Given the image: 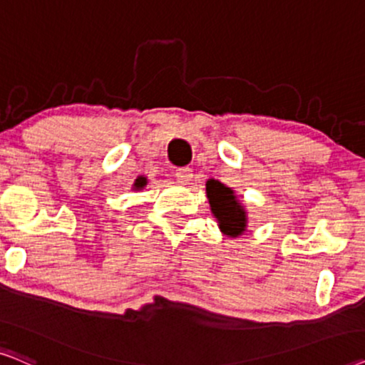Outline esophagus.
Instances as JSON below:
<instances>
[{
  "mask_svg": "<svg viewBox=\"0 0 365 365\" xmlns=\"http://www.w3.org/2000/svg\"><path fill=\"white\" fill-rule=\"evenodd\" d=\"M175 178H177L180 183H188V182H190V180L193 178L192 168H188V167L178 168L177 172H175Z\"/></svg>",
  "mask_w": 365,
  "mask_h": 365,
  "instance_id": "obj_1",
  "label": "esophagus"
}]
</instances>
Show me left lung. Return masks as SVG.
I'll return each mask as SVG.
<instances>
[{
  "mask_svg": "<svg viewBox=\"0 0 365 365\" xmlns=\"http://www.w3.org/2000/svg\"><path fill=\"white\" fill-rule=\"evenodd\" d=\"M207 197L220 230L230 237L242 235L247 228V212L232 188L212 178L207 182Z\"/></svg>",
  "mask_w": 365,
  "mask_h": 365,
  "instance_id": "1",
  "label": "left lung"
}]
</instances>
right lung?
<instances>
[{
	"label": "right lung",
	"mask_w": 365,
	"mask_h": 365,
	"mask_svg": "<svg viewBox=\"0 0 365 365\" xmlns=\"http://www.w3.org/2000/svg\"><path fill=\"white\" fill-rule=\"evenodd\" d=\"M147 185V178L145 177H140V178H137V182H135V188H137V190H142V188Z\"/></svg>",
	"instance_id": "add662e5"
}]
</instances>
